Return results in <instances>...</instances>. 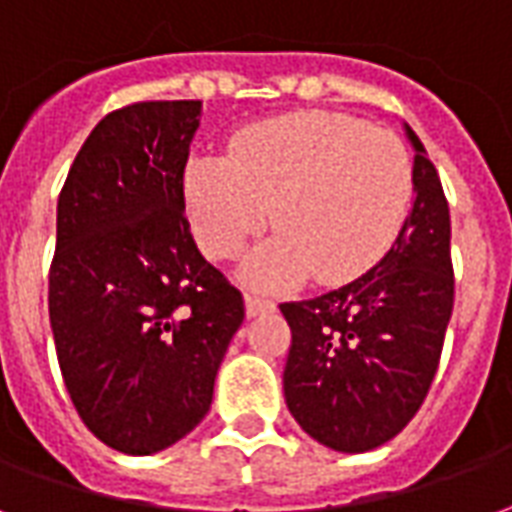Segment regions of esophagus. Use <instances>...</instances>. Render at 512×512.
Listing matches in <instances>:
<instances>
[{"mask_svg":"<svg viewBox=\"0 0 512 512\" xmlns=\"http://www.w3.org/2000/svg\"><path fill=\"white\" fill-rule=\"evenodd\" d=\"M275 308V302L264 300V297H256V294H245V313L248 316H259L264 311H272Z\"/></svg>","mask_w":512,"mask_h":512,"instance_id":"esophagus-1","label":"esophagus"}]
</instances>
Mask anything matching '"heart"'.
Returning <instances> with one entry per match:
<instances>
[{
    "label": "heart",
    "instance_id": "b5f03b06",
    "mask_svg": "<svg viewBox=\"0 0 512 512\" xmlns=\"http://www.w3.org/2000/svg\"><path fill=\"white\" fill-rule=\"evenodd\" d=\"M185 196L193 234L212 259H231L272 212V240L242 275L278 289L343 283L382 259L414 196L412 155L401 138L343 114L300 111L253 125L229 158L190 160Z\"/></svg>",
    "mask_w": 512,
    "mask_h": 512
}]
</instances>
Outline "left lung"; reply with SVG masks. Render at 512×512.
<instances>
[{
  "label": "left lung",
  "mask_w": 512,
  "mask_h": 512,
  "mask_svg": "<svg viewBox=\"0 0 512 512\" xmlns=\"http://www.w3.org/2000/svg\"><path fill=\"white\" fill-rule=\"evenodd\" d=\"M414 149V199L393 248L341 289L283 302L292 349L283 395L319 445L368 453L423 406L453 316L450 210L423 141Z\"/></svg>",
  "instance_id": "1"
}]
</instances>
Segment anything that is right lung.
I'll use <instances>...</instances> for the list:
<instances>
[{
	"label": "right lung",
	"instance_id": "1",
	"mask_svg": "<svg viewBox=\"0 0 512 512\" xmlns=\"http://www.w3.org/2000/svg\"><path fill=\"white\" fill-rule=\"evenodd\" d=\"M199 119L201 100L111 111L59 193L48 275L59 371L84 425L119 453H160L204 420L245 319L185 218Z\"/></svg>",
	"mask_w": 512,
	"mask_h": 512
}]
</instances>
